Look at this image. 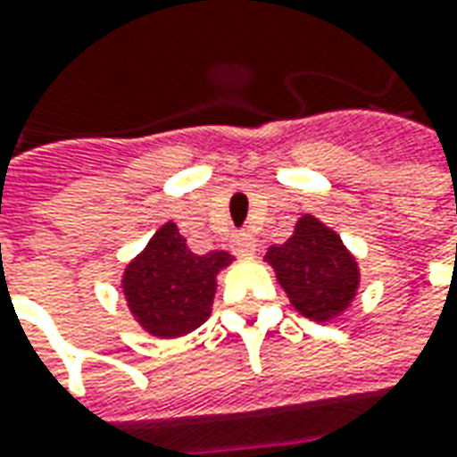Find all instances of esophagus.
<instances>
[{"mask_svg": "<svg viewBox=\"0 0 457 457\" xmlns=\"http://www.w3.org/2000/svg\"><path fill=\"white\" fill-rule=\"evenodd\" d=\"M232 250H235V254H239V257H252V254L257 252V242H254V237H252L250 232H237V235L232 237Z\"/></svg>", "mask_w": 457, "mask_h": 457, "instance_id": "obj_1", "label": "esophagus"}]
</instances>
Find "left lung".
Masks as SVG:
<instances>
[{"label":"left lung","instance_id":"obj_1","mask_svg":"<svg viewBox=\"0 0 457 457\" xmlns=\"http://www.w3.org/2000/svg\"><path fill=\"white\" fill-rule=\"evenodd\" d=\"M296 312L314 321L337 319L356 296L361 274L353 254L314 215L296 220L292 237L264 254Z\"/></svg>","mask_w":457,"mask_h":457}]
</instances>
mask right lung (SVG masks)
I'll use <instances>...</instances> for the list:
<instances>
[{
	"instance_id": "right-lung-1",
	"label": "right lung",
	"mask_w": 457,
	"mask_h": 457,
	"mask_svg": "<svg viewBox=\"0 0 457 457\" xmlns=\"http://www.w3.org/2000/svg\"><path fill=\"white\" fill-rule=\"evenodd\" d=\"M232 254L212 250L195 254L175 222H165L145 250L123 272V295L130 314L158 339L195 331L212 312L218 274Z\"/></svg>"
}]
</instances>
